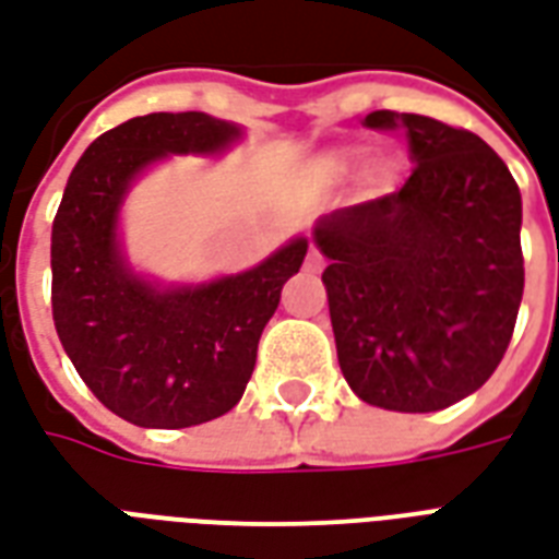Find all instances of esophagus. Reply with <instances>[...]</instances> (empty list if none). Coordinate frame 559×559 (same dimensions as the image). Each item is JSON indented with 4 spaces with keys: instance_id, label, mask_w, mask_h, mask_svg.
<instances>
[{
    "instance_id": "obj_1",
    "label": "esophagus",
    "mask_w": 559,
    "mask_h": 559,
    "mask_svg": "<svg viewBox=\"0 0 559 559\" xmlns=\"http://www.w3.org/2000/svg\"><path fill=\"white\" fill-rule=\"evenodd\" d=\"M325 266V258L320 254V248H313L308 251V258H305V269H311V272H320V269Z\"/></svg>"
}]
</instances>
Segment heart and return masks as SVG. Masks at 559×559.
I'll return each mask as SVG.
<instances>
[{
	"instance_id": "b5f03b06",
	"label": "heart",
	"mask_w": 559,
	"mask_h": 559,
	"mask_svg": "<svg viewBox=\"0 0 559 559\" xmlns=\"http://www.w3.org/2000/svg\"><path fill=\"white\" fill-rule=\"evenodd\" d=\"M337 165H346V159H341V163H337Z\"/></svg>"
}]
</instances>
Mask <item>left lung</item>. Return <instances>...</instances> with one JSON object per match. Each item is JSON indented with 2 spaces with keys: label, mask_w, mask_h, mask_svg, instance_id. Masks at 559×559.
<instances>
[{
  "label": "left lung",
  "mask_w": 559,
  "mask_h": 559,
  "mask_svg": "<svg viewBox=\"0 0 559 559\" xmlns=\"http://www.w3.org/2000/svg\"><path fill=\"white\" fill-rule=\"evenodd\" d=\"M364 123L406 132L415 168L403 189L313 227L337 361L364 403L438 412L483 388L510 346L524 293L522 195L474 132L391 109Z\"/></svg>",
  "instance_id": "left-lung-1"
}]
</instances>
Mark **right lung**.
Masks as SVG:
<instances>
[{"instance_id": "right-lung-1", "label": "right lung", "mask_w": 559, "mask_h": 559, "mask_svg": "<svg viewBox=\"0 0 559 559\" xmlns=\"http://www.w3.org/2000/svg\"><path fill=\"white\" fill-rule=\"evenodd\" d=\"M237 139L204 111H153L94 139L64 186L49 248L56 332L91 394L135 427H198L237 406L281 287L308 254L299 237L248 272L177 290L130 272L118 206L132 180L168 153Z\"/></svg>"}]
</instances>
